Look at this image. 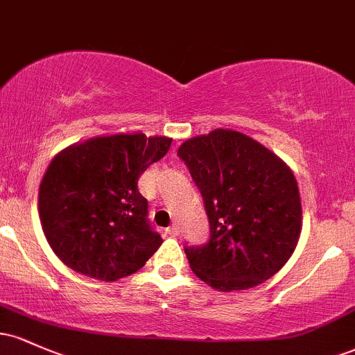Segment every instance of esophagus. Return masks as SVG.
I'll return each mask as SVG.
<instances>
[{"label":"esophagus","instance_id":"esophagus-1","mask_svg":"<svg viewBox=\"0 0 355 355\" xmlns=\"http://www.w3.org/2000/svg\"><path fill=\"white\" fill-rule=\"evenodd\" d=\"M166 234L172 235V237H177V235L180 234V229H178L177 225H172V227H168V229H166Z\"/></svg>","mask_w":355,"mask_h":355}]
</instances>
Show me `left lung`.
I'll list each match as a JSON object with an SVG mask.
<instances>
[{"label": "left lung", "instance_id": "1", "mask_svg": "<svg viewBox=\"0 0 355 355\" xmlns=\"http://www.w3.org/2000/svg\"><path fill=\"white\" fill-rule=\"evenodd\" d=\"M200 189L210 240L187 247L190 268L220 292L266 282L294 254L302 232V203L294 172L245 133L211 130L178 148Z\"/></svg>", "mask_w": 355, "mask_h": 355}]
</instances>
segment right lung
Here are the masks:
<instances>
[{
    "instance_id": "add662e5",
    "label": "right lung",
    "mask_w": 355,
    "mask_h": 355,
    "mask_svg": "<svg viewBox=\"0 0 355 355\" xmlns=\"http://www.w3.org/2000/svg\"><path fill=\"white\" fill-rule=\"evenodd\" d=\"M170 145L168 137L113 133L55 155L40 183L38 214L64 266L105 282L145 266L164 240L146 220L148 202L138 191V178Z\"/></svg>"
}]
</instances>
